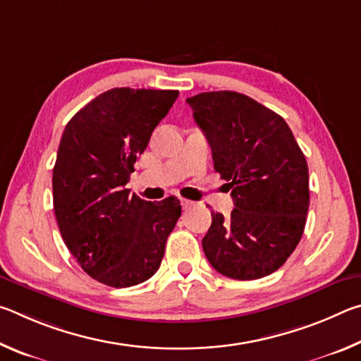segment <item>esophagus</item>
<instances>
[{
	"label": "esophagus",
	"instance_id": "34e87169",
	"mask_svg": "<svg viewBox=\"0 0 361 361\" xmlns=\"http://www.w3.org/2000/svg\"><path fill=\"white\" fill-rule=\"evenodd\" d=\"M195 205V202H192V200H188V199H181V207L185 210H189V209H192V207Z\"/></svg>",
	"mask_w": 361,
	"mask_h": 361
}]
</instances>
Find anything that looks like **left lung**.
Masks as SVG:
<instances>
[{
  "label": "left lung",
  "instance_id": "obj_1",
  "mask_svg": "<svg viewBox=\"0 0 361 361\" xmlns=\"http://www.w3.org/2000/svg\"><path fill=\"white\" fill-rule=\"evenodd\" d=\"M186 102L235 205L229 216L212 212L202 239L207 259L226 277H266L283 266L302 237L309 210L302 151L282 116L247 95L219 90Z\"/></svg>",
  "mask_w": 361,
  "mask_h": 361
}]
</instances>
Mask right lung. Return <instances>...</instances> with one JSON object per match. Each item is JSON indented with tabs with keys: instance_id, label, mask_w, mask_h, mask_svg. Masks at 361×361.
<instances>
[{
	"instance_id": "1",
	"label": "right lung",
	"mask_w": 361,
	"mask_h": 361,
	"mask_svg": "<svg viewBox=\"0 0 361 361\" xmlns=\"http://www.w3.org/2000/svg\"><path fill=\"white\" fill-rule=\"evenodd\" d=\"M176 97L178 90L116 87L65 127L52 173L54 212L65 245L97 282L127 288L161 266L180 200L146 202L126 185Z\"/></svg>"
}]
</instances>
